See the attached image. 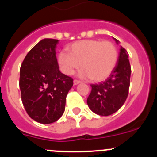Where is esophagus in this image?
Returning a JSON list of instances; mask_svg holds the SVG:
<instances>
[{
  "label": "esophagus",
  "instance_id": "obj_1",
  "mask_svg": "<svg viewBox=\"0 0 157 157\" xmlns=\"http://www.w3.org/2000/svg\"><path fill=\"white\" fill-rule=\"evenodd\" d=\"M73 83H74V85H78V84H79V83H81V82L78 81V80L75 79L74 82H73Z\"/></svg>",
  "mask_w": 157,
  "mask_h": 157
}]
</instances>
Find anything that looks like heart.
<instances>
[{"label": "heart", "instance_id": "obj_1", "mask_svg": "<svg viewBox=\"0 0 157 157\" xmlns=\"http://www.w3.org/2000/svg\"><path fill=\"white\" fill-rule=\"evenodd\" d=\"M68 52L58 54L59 68L67 75H71L81 67L79 75L90 78L94 82L106 79L114 71L119 58L116 45L109 41L90 39L72 43L67 48Z\"/></svg>", "mask_w": 157, "mask_h": 157}]
</instances>
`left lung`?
<instances>
[{
    "label": "left lung",
    "mask_w": 157,
    "mask_h": 157,
    "mask_svg": "<svg viewBox=\"0 0 157 157\" xmlns=\"http://www.w3.org/2000/svg\"><path fill=\"white\" fill-rule=\"evenodd\" d=\"M117 44L120 41L114 38ZM128 52L120 46L118 62L114 71L105 82L92 84V90L87 98V105L92 112L107 116L117 112L128 96L131 67Z\"/></svg>",
    "instance_id": "8db88e82"
}]
</instances>
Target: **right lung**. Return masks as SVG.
<instances>
[{
    "mask_svg": "<svg viewBox=\"0 0 157 157\" xmlns=\"http://www.w3.org/2000/svg\"><path fill=\"white\" fill-rule=\"evenodd\" d=\"M59 40L45 38L27 54L20 67L19 88L27 114L36 122L48 124L63 114L73 78L59 70L56 48Z\"/></svg>",
    "mask_w": 157,
    "mask_h": 157,
    "instance_id": "1",
    "label": "right lung"
}]
</instances>
